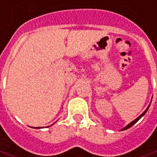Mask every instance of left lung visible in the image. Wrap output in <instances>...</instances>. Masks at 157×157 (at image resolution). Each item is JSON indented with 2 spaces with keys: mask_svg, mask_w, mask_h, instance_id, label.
I'll return each instance as SVG.
<instances>
[{
  "mask_svg": "<svg viewBox=\"0 0 157 157\" xmlns=\"http://www.w3.org/2000/svg\"><path fill=\"white\" fill-rule=\"evenodd\" d=\"M149 107H150V105H149V106H148V107H147V109L145 110V111H144V113H142L141 115H140V116H139V117H137V119H135V120H133V121H132V122H131V123L129 124H127V125H126V126H125V127H124L123 129H122V130H121V131H124V130H127V129H129V128L130 127H132V125H133V124H136L137 122V121H138V120H139V119H141L142 117H143V116H144V115L146 113V112H147V111H148V109H149Z\"/></svg>",
  "mask_w": 157,
  "mask_h": 157,
  "instance_id": "1",
  "label": "left lung"
}]
</instances>
